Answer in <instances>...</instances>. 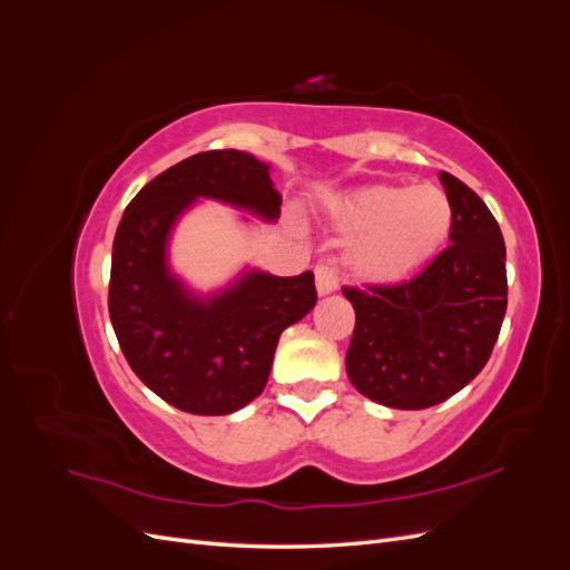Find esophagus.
Instances as JSON below:
<instances>
[{"label":"esophagus","mask_w":570,"mask_h":570,"mask_svg":"<svg viewBox=\"0 0 570 570\" xmlns=\"http://www.w3.org/2000/svg\"><path fill=\"white\" fill-rule=\"evenodd\" d=\"M316 289L318 295L325 297L337 289V271L331 264H318L316 266Z\"/></svg>","instance_id":"esophagus-1"}]
</instances>
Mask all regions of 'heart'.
I'll return each mask as SVG.
<instances>
[{
	"label": "heart",
	"instance_id": "b5f03b06",
	"mask_svg": "<svg viewBox=\"0 0 570 570\" xmlns=\"http://www.w3.org/2000/svg\"><path fill=\"white\" fill-rule=\"evenodd\" d=\"M333 220L352 239L347 266L356 278L396 285L433 262L452 230V204L435 185L375 183L337 199Z\"/></svg>",
	"mask_w": 570,
	"mask_h": 570
}]
</instances>
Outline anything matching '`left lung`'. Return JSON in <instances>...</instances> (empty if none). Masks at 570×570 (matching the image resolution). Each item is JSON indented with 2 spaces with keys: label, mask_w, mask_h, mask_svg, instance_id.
<instances>
[{
  "label": "left lung",
  "mask_w": 570,
  "mask_h": 570,
  "mask_svg": "<svg viewBox=\"0 0 570 570\" xmlns=\"http://www.w3.org/2000/svg\"><path fill=\"white\" fill-rule=\"evenodd\" d=\"M440 183L452 204L450 247L416 278L342 287L356 312L347 375L390 409L450 400L488 364L507 314V247L499 223L469 185Z\"/></svg>",
  "instance_id": "1"
}]
</instances>
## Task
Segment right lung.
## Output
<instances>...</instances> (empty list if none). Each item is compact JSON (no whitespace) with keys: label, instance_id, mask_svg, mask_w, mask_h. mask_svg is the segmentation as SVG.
Returning a JSON list of instances; mask_svg holds the SVG:
<instances>
[{"label":"right lung","instance_id":"right-lung-1","mask_svg":"<svg viewBox=\"0 0 570 570\" xmlns=\"http://www.w3.org/2000/svg\"><path fill=\"white\" fill-rule=\"evenodd\" d=\"M197 199L230 204L264 220L281 216L271 166L247 151L195 154L147 183L118 223L109 316L135 375L164 402L223 416L264 392L287 325L316 306L314 273L278 278L247 268L199 297L168 266V239Z\"/></svg>","mask_w":570,"mask_h":570}]
</instances>
